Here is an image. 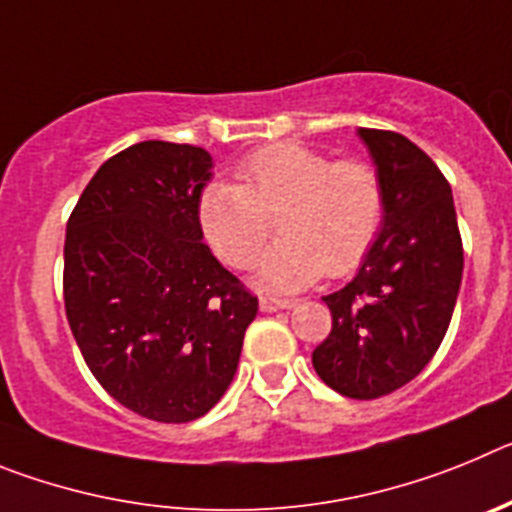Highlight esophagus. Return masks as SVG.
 I'll list each match as a JSON object with an SVG mask.
<instances>
[{
    "label": "esophagus",
    "mask_w": 512,
    "mask_h": 512,
    "mask_svg": "<svg viewBox=\"0 0 512 512\" xmlns=\"http://www.w3.org/2000/svg\"><path fill=\"white\" fill-rule=\"evenodd\" d=\"M297 300H279V297H261L259 307L261 312H277V310H289L295 307Z\"/></svg>",
    "instance_id": "esophagus-1"
}]
</instances>
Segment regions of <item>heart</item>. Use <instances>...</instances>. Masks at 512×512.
Instances as JSON below:
<instances>
[{
    "label": "heart",
    "instance_id": "1",
    "mask_svg": "<svg viewBox=\"0 0 512 512\" xmlns=\"http://www.w3.org/2000/svg\"><path fill=\"white\" fill-rule=\"evenodd\" d=\"M241 184L215 182L197 202V220L212 251L233 269L256 261L279 215V238L256 269L271 292H297L320 274L354 271L377 241L384 189L374 166L333 161L297 143L248 153L238 166Z\"/></svg>",
    "mask_w": 512,
    "mask_h": 512
}]
</instances>
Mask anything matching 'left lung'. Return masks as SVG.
<instances>
[{"mask_svg": "<svg viewBox=\"0 0 512 512\" xmlns=\"http://www.w3.org/2000/svg\"><path fill=\"white\" fill-rule=\"evenodd\" d=\"M384 189V217L356 277L325 295L333 318L312 366L330 390L374 400L418 377L441 346L464 271L446 176L413 140L359 128Z\"/></svg>", "mask_w": 512, "mask_h": 512, "instance_id": "8db88e82", "label": "left lung"}]
</instances>
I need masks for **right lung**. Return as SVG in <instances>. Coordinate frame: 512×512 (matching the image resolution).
Wrapping results in <instances>:
<instances>
[{"label":"right lung","mask_w":512,"mask_h":512,"mask_svg":"<svg viewBox=\"0 0 512 512\" xmlns=\"http://www.w3.org/2000/svg\"><path fill=\"white\" fill-rule=\"evenodd\" d=\"M205 148L143 140L99 166L66 225L63 300L79 351L133 413L189 423L238 369L259 300L202 243Z\"/></svg>","instance_id":"right-lung-1"}]
</instances>
